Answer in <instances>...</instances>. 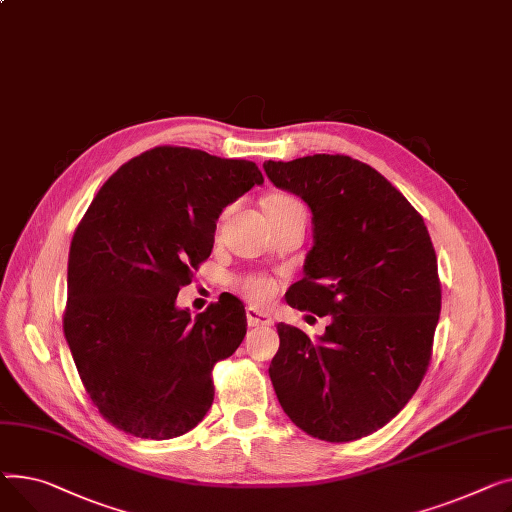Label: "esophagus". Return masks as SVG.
<instances>
[{"label":"esophagus","mask_w":512,"mask_h":512,"mask_svg":"<svg viewBox=\"0 0 512 512\" xmlns=\"http://www.w3.org/2000/svg\"><path fill=\"white\" fill-rule=\"evenodd\" d=\"M246 316H248L250 326H270V324H273V316H270L268 312L258 310V308H248Z\"/></svg>","instance_id":"esophagus-1"}]
</instances>
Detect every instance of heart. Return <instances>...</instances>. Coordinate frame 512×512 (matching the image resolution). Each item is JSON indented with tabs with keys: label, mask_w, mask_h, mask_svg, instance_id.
Here are the masks:
<instances>
[{
	"label": "heart",
	"mask_w": 512,
	"mask_h": 512,
	"mask_svg": "<svg viewBox=\"0 0 512 512\" xmlns=\"http://www.w3.org/2000/svg\"><path fill=\"white\" fill-rule=\"evenodd\" d=\"M270 202H295V200L287 198V196H275V198H270ZM242 287H244L246 295L256 304H266L277 291L275 281L266 279V277H248V279H244Z\"/></svg>",
	"instance_id": "obj_1"
}]
</instances>
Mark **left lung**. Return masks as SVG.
Wrapping results in <instances>:
<instances>
[{
    "instance_id": "8db88e82",
    "label": "left lung",
    "mask_w": 512,
    "mask_h": 512,
    "mask_svg": "<svg viewBox=\"0 0 512 512\" xmlns=\"http://www.w3.org/2000/svg\"><path fill=\"white\" fill-rule=\"evenodd\" d=\"M262 167L312 210L314 246L287 304L330 316L316 339L277 324L281 345L268 376L306 434L364 438L409 403L428 370L440 316L430 233L409 200L362 161L314 155Z\"/></svg>"
}]
</instances>
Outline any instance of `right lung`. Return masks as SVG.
Here are the masks:
<instances>
[{
	"label": "right lung",
	"instance_id": "right-lung-1",
	"mask_svg": "<svg viewBox=\"0 0 512 512\" xmlns=\"http://www.w3.org/2000/svg\"><path fill=\"white\" fill-rule=\"evenodd\" d=\"M264 184L256 163L157 146L119 167L82 217L68 258L64 333L88 397L132 436L167 440L213 405L210 372L246 337V310L221 295L177 308L213 252L223 208Z\"/></svg>",
	"mask_w": 512,
	"mask_h": 512
}]
</instances>
